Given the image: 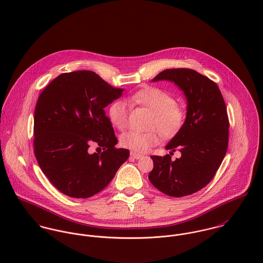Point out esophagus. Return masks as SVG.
Instances as JSON below:
<instances>
[{"instance_id": "esophagus-1", "label": "esophagus", "mask_w": 263, "mask_h": 263, "mask_svg": "<svg viewBox=\"0 0 263 263\" xmlns=\"http://www.w3.org/2000/svg\"><path fill=\"white\" fill-rule=\"evenodd\" d=\"M130 157L134 158V159H141L143 157V155H141L139 153H136V152H130Z\"/></svg>"}]
</instances>
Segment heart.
I'll return each mask as SVG.
<instances>
[{
    "label": "heart",
    "mask_w": 263,
    "mask_h": 263,
    "mask_svg": "<svg viewBox=\"0 0 263 263\" xmlns=\"http://www.w3.org/2000/svg\"><path fill=\"white\" fill-rule=\"evenodd\" d=\"M132 104L140 105L152 111L151 128H157L164 138H172L179 133L186 120V110L176 103L175 97L160 88L145 87L129 96ZM129 106L124 100H115L109 106L108 115L113 125L123 130L127 125ZM156 129L146 133L129 130L121 135L120 144L136 152H146L160 140Z\"/></svg>",
    "instance_id": "1"
}]
</instances>
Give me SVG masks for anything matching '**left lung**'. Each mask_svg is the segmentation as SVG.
<instances>
[{"mask_svg": "<svg viewBox=\"0 0 263 263\" xmlns=\"http://www.w3.org/2000/svg\"><path fill=\"white\" fill-rule=\"evenodd\" d=\"M174 82L187 99L186 120L166 150L176 148L182 157L175 161L166 156H151L152 184L161 192L182 197L197 192L211 182L223 162L229 141V118L218 85L190 69H170L153 79Z\"/></svg>", "mask_w": 263, "mask_h": 263, "instance_id": "left-lung-1", "label": "left lung"}]
</instances>
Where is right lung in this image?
Returning <instances> with one entry per match:
<instances>
[{"label":"right lung","mask_w":263,"mask_h":263,"mask_svg":"<svg viewBox=\"0 0 263 263\" xmlns=\"http://www.w3.org/2000/svg\"><path fill=\"white\" fill-rule=\"evenodd\" d=\"M122 91L92 71H76L57 77L39 95L34 154L44 175L62 193L93 196L127 160L129 151L115 148L117 139L104 111ZM91 143L104 151L90 154Z\"/></svg>","instance_id":"obj_1"}]
</instances>
